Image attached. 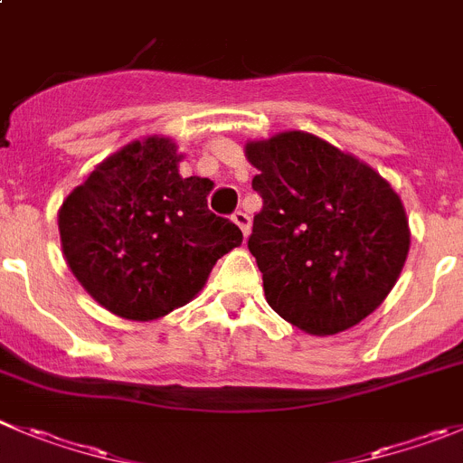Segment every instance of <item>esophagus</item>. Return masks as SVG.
Masks as SVG:
<instances>
[{
    "instance_id": "1",
    "label": "esophagus",
    "mask_w": 463,
    "mask_h": 463,
    "mask_svg": "<svg viewBox=\"0 0 463 463\" xmlns=\"http://www.w3.org/2000/svg\"><path fill=\"white\" fill-rule=\"evenodd\" d=\"M232 220H234V222L239 224L241 232H243V236L250 234V215L245 213V211H236V213L232 215Z\"/></svg>"
}]
</instances>
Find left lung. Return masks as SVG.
Wrapping results in <instances>:
<instances>
[{"mask_svg": "<svg viewBox=\"0 0 463 463\" xmlns=\"http://www.w3.org/2000/svg\"><path fill=\"white\" fill-rule=\"evenodd\" d=\"M245 156L264 199L248 248L270 307L309 335L370 317L409 254L400 194L370 165L303 130L248 142Z\"/></svg>", "mask_w": 463, "mask_h": 463, "instance_id": "1", "label": "left lung"}]
</instances>
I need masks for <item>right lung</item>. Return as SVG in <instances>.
<instances>
[{
    "mask_svg": "<svg viewBox=\"0 0 463 463\" xmlns=\"http://www.w3.org/2000/svg\"><path fill=\"white\" fill-rule=\"evenodd\" d=\"M169 137L126 144L63 199L68 269L112 315L151 321L190 303L215 261L239 248L234 222L211 213L209 179L179 174Z\"/></svg>",
    "mask_w": 463,
    "mask_h": 463,
    "instance_id": "add662e5",
    "label": "right lung"
}]
</instances>
